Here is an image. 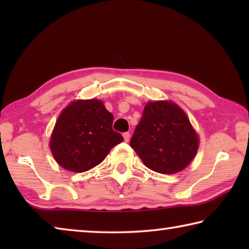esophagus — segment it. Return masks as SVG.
<instances>
[{"label": "esophagus", "mask_w": 249, "mask_h": 249, "mask_svg": "<svg viewBox=\"0 0 249 249\" xmlns=\"http://www.w3.org/2000/svg\"><path fill=\"white\" fill-rule=\"evenodd\" d=\"M123 137H124V141L126 142H129V138H130V134L128 132H126V133L123 134Z\"/></svg>", "instance_id": "esophagus-1"}]
</instances>
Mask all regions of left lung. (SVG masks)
<instances>
[{"instance_id":"left-lung-1","label":"left lung","mask_w":249,"mask_h":249,"mask_svg":"<svg viewBox=\"0 0 249 249\" xmlns=\"http://www.w3.org/2000/svg\"><path fill=\"white\" fill-rule=\"evenodd\" d=\"M130 147L149 169L172 175L182 170L195 158L199 138L178 105L157 101L147 103L144 107Z\"/></svg>"}]
</instances>
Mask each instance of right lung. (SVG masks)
Instances as JSON below:
<instances>
[{
	"mask_svg": "<svg viewBox=\"0 0 249 249\" xmlns=\"http://www.w3.org/2000/svg\"><path fill=\"white\" fill-rule=\"evenodd\" d=\"M114 116L99 100H79L66 107L54 125L50 149L65 169L84 172L98 166L124 141L112 128Z\"/></svg>",
	"mask_w": 249,
	"mask_h": 249,
	"instance_id": "right-lung-1",
	"label": "right lung"
}]
</instances>
